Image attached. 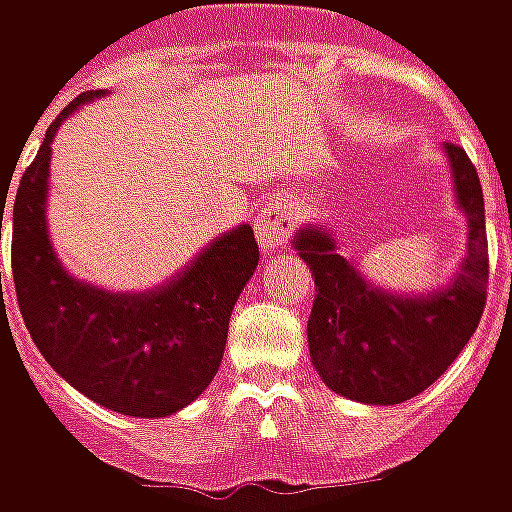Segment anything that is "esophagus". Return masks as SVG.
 I'll return each mask as SVG.
<instances>
[{
	"instance_id": "34e87169",
	"label": "esophagus",
	"mask_w": 512,
	"mask_h": 512,
	"mask_svg": "<svg viewBox=\"0 0 512 512\" xmlns=\"http://www.w3.org/2000/svg\"><path fill=\"white\" fill-rule=\"evenodd\" d=\"M290 230H293V219L285 211L274 208V205H268V208L257 213L255 235L263 252H277V249H282V246L288 244Z\"/></svg>"
}]
</instances>
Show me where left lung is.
I'll list each match as a JSON object with an SVG mask.
<instances>
[{
    "mask_svg": "<svg viewBox=\"0 0 512 512\" xmlns=\"http://www.w3.org/2000/svg\"><path fill=\"white\" fill-rule=\"evenodd\" d=\"M458 211L466 216V255L450 285L428 293H389L340 255L334 230L304 224L290 238L315 277L307 340L323 384L337 395L395 406L425 392L455 362L483 318L488 288L485 205L477 169L463 147L444 145Z\"/></svg>",
    "mask_w": 512,
    "mask_h": 512,
    "instance_id": "8db88e82",
    "label": "left lung"
}]
</instances>
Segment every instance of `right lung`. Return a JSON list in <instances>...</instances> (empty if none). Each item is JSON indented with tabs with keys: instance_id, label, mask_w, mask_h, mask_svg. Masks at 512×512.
<instances>
[{
	"instance_id": "right-lung-1",
	"label": "right lung",
	"mask_w": 512,
	"mask_h": 512,
	"mask_svg": "<svg viewBox=\"0 0 512 512\" xmlns=\"http://www.w3.org/2000/svg\"><path fill=\"white\" fill-rule=\"evenodd\" d=\"M101 95L90 90L62 109L18 183L10 213L18 310L46 362L84 397L126 417H169L197 400L222 365L230 312L260 249L252 227L238 224L150 290L112 293L71 277L46 224L51 142L65 117Z\"/></svg>"
}]
</instances>
